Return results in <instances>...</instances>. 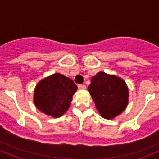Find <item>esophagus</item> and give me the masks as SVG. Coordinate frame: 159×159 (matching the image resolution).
I'll return each instance as SVG.
<instances>
[{
    "mask_svg": "<svg viewBox=\"0 0 159 159\" xmlns=\"http://www.w3.org/2000/svg\"><path fill=\"white\" fill-rule=\"evenodd\" d=\"M79 89L80 90H85L86 89V86L85 85H84V84H80L78 86Z\"/></svg>",
    "mask_w": 159,
    "mask_h": 159,
    "instance_id": "34e87169",
    "label": "esophagus"
}]
</instances>
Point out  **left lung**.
Here are the masks:
<instances>
[{
    "label": "left lung",
    "instance_id": "8db88e82",
    "mask_svg": "<svg viewBox=\"0 0 159 159\" xmlns=\"http://www.w3.org/2000/svg\"><path fill=\"white\" fill-rule=\"evenodd\" d=\"M88 92L97 111L106 119H113L121 115L128 104V87L117 75L99 71L91 80Z\"/></svg>",
    "mask_w": 159,
    "mask_h": 159
}]
</instances>
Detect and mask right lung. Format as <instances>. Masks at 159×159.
Here are the masks:
<instances>
[{
  "label": "right lung",
  "mask_w": 159,
  "mask_h": 159,
  "mask_svg": "<svg viewBox=\"0 0 159 159\" xmlns=\"http://www.w3.org/2000/svg\"><path fill=\"white\" fill-rule=\"evenodd\" d=\"M77 86L72 80L55 73L37 83L33 102L38 110L53 118L62 116L69 108Z\"/></svg>",
  "instance_id": "1"
}]
</instances>
